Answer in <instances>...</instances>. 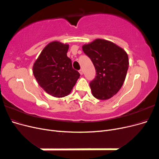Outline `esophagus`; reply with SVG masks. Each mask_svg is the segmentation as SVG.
Listing matches in <instances>:
<instances>
[{
  "mask_svg": "<svg viewBox=\"0 0 159 159\" xmlns=\"http://www.w3.org/2000/svg\"><path fill=\"white\" fill-rule=\"evenodd\" d=\"M79 72H80V75H83V70H79Z\"/></svg>",
  "mask_w": 159,
  "mask_h": 159,
  "instance_id": "esophagus-1",
  "label": "esophagus"
}]
</instances>
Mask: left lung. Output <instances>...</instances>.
Returning a JSON list of instances; mask_svg holds the SVG:
<instances>
[{"mask_svg":"<svg viewBox=\"0 0 159 159\" xmlns=\"http://www.w3.org/2000/svg\"><path fill=\"white\" fill-rule=\"evenodd\" d=\"M82 49L96 71V76L89 83L93 95L101 100L113 97L125 80L129 68L127 54L114 43L102 39L84 45Z\"/></svg>","mask_w":159,"mask_h":159,"instance_id":"left-lung-1","label":"left lung"}]
</instances>
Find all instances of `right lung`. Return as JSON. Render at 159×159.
Here are the masks:
<instances>
[{
	"label": "right lung",
	"instance_id": "obj_1",
	"mask_svg": "<svg viewBox=\"0 0 159 159\" xmlns=\"http://www.w3.org/2000/svg\"><path fill=\"white\" fill-rule=\"evenodd\" d=\"M68 48V44L52 42L42 51L33 66L38 84L54 97L68 95L80 76L67 56Z\"/></svg>",
	"mask_w": 159,
	"mask_h": 159
}]
</instances>
